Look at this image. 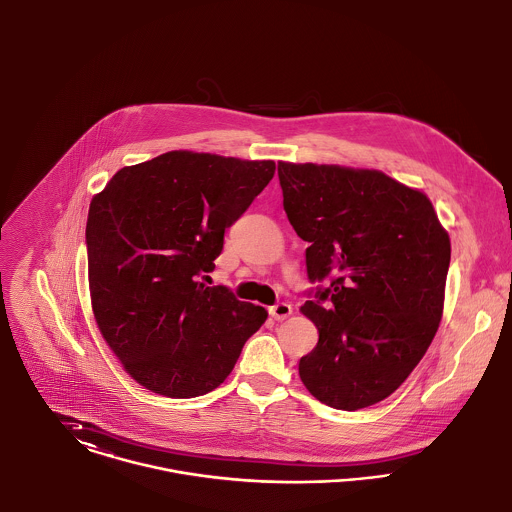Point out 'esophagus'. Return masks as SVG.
<instances>
[{
	"label": "esophagus",
	"instance_id": "1",
	"mask_svg": "<svg viewBox=\"0 0 512 512\" xmlns=\"http://www.w3.org/2000/svg\"><path fill=\"white\" fill-rule=\"evenodd\" d=\"M269 314L273 315L278 321H280V319H286V317L292 315V306L286 304V302H280V304L269 308Z\"/></svg>",
	"mask_w": 512,
	"mask_h": 512
}]
</instances>
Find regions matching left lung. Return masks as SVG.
<instances>
[{
  "label": "left lung",
  "instance_id": "left-lung-1",
  "mask_svg": "<svg viewBox=\"0 0 512 512\" xmlns=\"http://www.w3.org/2000/svg\"><path fill=\"white\" fill-rule=\"evenodd\" d=\"M284 212L310 243V280L329 278L300 312L317 327L298 370L321 403L354 411L407 380L444 310L450 237L433 202L378 169L278 161Z\"/></svg>",
  "mask_w": 512,
  "mask_h": 512
}]
</instances>
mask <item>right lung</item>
Wrapping results in <instances>:
<instances>
[{"instance_id": "1", "label": "right lung", "mask_w": 512, "mask_h": 512, "mask_svg": "<svg viewBox=\"0 0 512 512\" xmlns=\"http://www.w3.org/2000/svg\"><path fill=\"white\" fill-rule=\"evenodd\" d=\"M275 161L175 150L118 169L89 204L85 241L97 327L140 386L187 399L234 370L267 310L206 286L224 232L273 179Z\"/></svg>"}]
</instances>
